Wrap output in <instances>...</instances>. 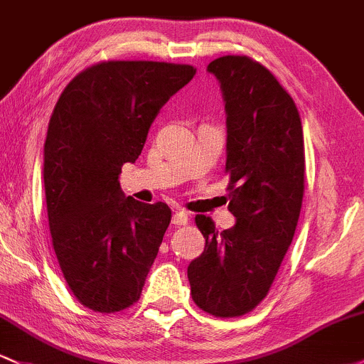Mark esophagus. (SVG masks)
<instances>
[{"instance_id":"esophagus-1","label":"esophagus","mask_w":364,"mask_h":364,"mask_svg":"<svg viewBox=\"0 0 364 364\" xmlns=\"http://www.w3.org/2000/svg\"><path fill=\"white\" fill-rule=\"evenodd\" d=\"M187 222H189V215L183 212V210H177V212L173 213V217H171V224L178 225V228H181V225H186Z\"/></svg>"}]
</instances>
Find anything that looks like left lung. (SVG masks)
I'll return each instance as SVG.
<instances>
[{"label":"left lung","mask_w":364,"mask_h":364,"mask_svg":"<svg viewBox=\"0 0 364 364\" xmlns=\"http://www.w3.org/2000/svg\"><path fill=\"white\" fill-rule=\"evenodd\" d=\"M228 111L229 212L236 225L215 229L196 215L205 252L187 267L194 304L215 318H240L267 296L290 248L306 189L299 109L276 76L246 55L208 64Z\"/></svg>","instance_id":"left-lung-1"}]
</instances>
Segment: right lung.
<instances>
[{
	"label": "right lung",
	"instance_id": "right-lung-1",
	"mask_svg": "<svg viewBox=\"0 0 364 364\" xmlns=\"http://www.w3.org/2000/svg\"><path fill=\"white\" fill-rule=\"evenodd\" d=\"M194 74L170 62H97L53 107L43 168L50 232L65 283L92 311L112 314L140 299L171 210L124 198L118 177L140 156L163 104Z\"/></svg>",
	"mask_w": 364,
	"mask_h": 364
}]
</instances>
